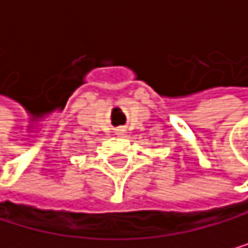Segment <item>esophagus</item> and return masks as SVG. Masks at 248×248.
I'll list each match as a JSON object with an SVG mask.
<instances>
[{"mask_svg":"<svg viewBox=\"0 0 248 248\" xmlns=\"http://www.w3.org/2000/svg\"><path fill=\"white\" fill-rule=\"evenodd\" d=\"M115 133H117V134H123V133H125V129H123V128H119V129H117Z\"/></svg>","mask_w":248,"mask_h":248,"instance_id":"esophagus-1","label":"esophagus"}]
</instances>
